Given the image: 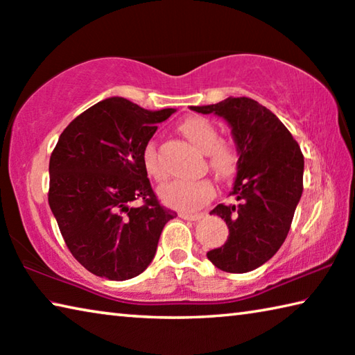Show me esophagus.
<instances>
[{
    "instance_id": "34e87169",
    "label": "esophagus",
    "mask_w": 355,
    "mask_h": 355,
    "mask_svg": "<svg viewBox=\"0 0 355 355\" xmlns=\"http://www.w3.org/2000/svg\"><path fill=\"white\" fill-rule=\"evenodd\" d=\"M180 218L186 219V220H200L203 218V214H188V213H182Z\"/></svg>"
}]
</instances>
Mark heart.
Segmentation results:
<instances>
[{
    "label": "heart",
    "instance_id": "1",
    "mask_svg": "<svg viewBox=\"0 0 355 355\" xmlns=\"http://www.w3.org/2000/svg\"><path fill=\"white\" fill-rule=\"evenodd\" d=\"M178 130L200 152L207 153L208 166L216 172V175L227 178L235 173L238 167V150L233 144L219 139L218 130L208 119L200 116L188 117L178 125ZM142 163L148 177L158 180V182H163L166 178L153 142L147 144L144 148ZM214 192V184L207 178L173 180L161 188L159 197L167 207L180 209V211H196L213 199Z\"/></svg>",
    "mask_w": 355,
    "mask_h": 355
}]
</instances>
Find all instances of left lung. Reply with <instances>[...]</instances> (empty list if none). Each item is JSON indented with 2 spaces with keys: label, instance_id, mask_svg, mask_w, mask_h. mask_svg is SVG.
<instances>
[{
  "label": "left lung",
  "instance_id": "obj_1",
  "mask_svg": "<svg viewBox=\"0 0 355 355\" xmlns=\"http://www.w3.org/2000/svg\"><path fill=\"white\" fill-rule=\"evenodd\" d=\"M191 110L224 117L239 155L230 192L236 203H219L209 213L224 219L230 233L207 257L220 271H254L271 260L290 232L304 189V155L279 117L252 98L230 97Z\"/></svg>",
  "mask_w": 355,
  "mask_h": 355
}]
</instances>
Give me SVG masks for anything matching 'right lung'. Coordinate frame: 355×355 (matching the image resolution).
<instances>
[{
  "label": "right lung",
  "instance_id": "right-lung-1",
  "mask_svg": "<svg viewBox=\"0 0 355 355\" xmlns=\"http://www.w3.org/2000/svg\"><path fill=\"white\" fill-rule=\"evenodd\" d=\"M172 112L106 98L71 120L53 150L48 203L71 255L98 277L139 275L177 216L156 199L142 163L156 123ZM135 200L143 205L131 207Z\"/></svg>",
  "mask_w": 355,
  "mask_h": 355
}]
</instances>
